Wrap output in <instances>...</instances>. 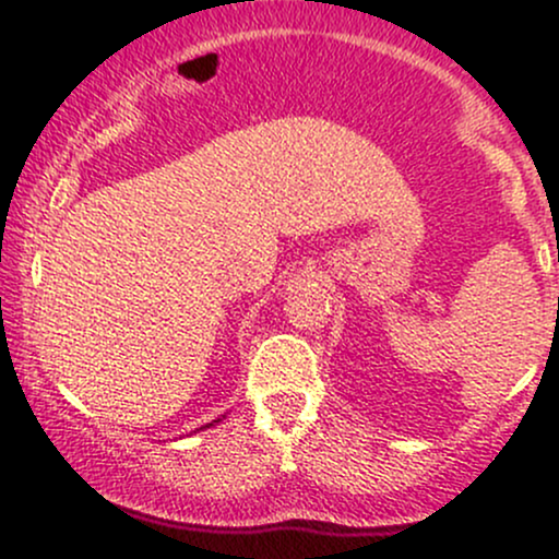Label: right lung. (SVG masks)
<instances>
[{"mask_svg": "<svg viewBox=\"0 0 559 559\" xmlns=\"http://www.w3.org/2000/svg\"><path fill=\"white\" fill-rule=\"evenodd\" d=\"M215 423H221V418H217V420H213V423H207V426H202V428H210V426H215Z\"/></svg>", "mask_w": 559, "mask_h": 559, "instance_id": "add662e5", "label": "right lung"}]
</instances>
